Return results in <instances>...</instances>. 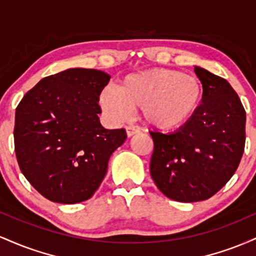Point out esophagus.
<instances>
[{"instance_id":"1","label":"esophagus","mask_w":256,"mask_h":256,"mask_svg":"<svg viewBox=\"0 0 256 256\" xmlns=\"http://www.w3.org/2000/svg\"><path fill=\"white\" fill-rule=\"evenodd\" d=\"M125 130H126V134H128V137H132L134 134H136L140 132V128H136V126H126Z\"/></svg>"}]
</instances>
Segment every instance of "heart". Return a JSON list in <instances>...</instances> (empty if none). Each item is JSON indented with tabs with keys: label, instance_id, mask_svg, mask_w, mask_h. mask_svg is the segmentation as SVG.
<instances>
[{
	"label": "heart",
	"instance_id": "heart-1",
	"mask_svg": "<svg viewBox=\"0 0 256 256\" xmlns=\"http://www.w3.org/2000/svg\"><path fill=\"white\" fill-rule=\"evenodd\" d=\"M204 86L195 76L177 70L150 68L131 73L116 89L106 88L98 104L112 120L122 122L131 110H142L146 124L160 130H177L196 116Z\"/></svg>",
	"mask_w": 256,
	"mask_h": 256
}]
</instances>
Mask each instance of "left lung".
<instances>
[{
    "instance_id": "left-lung-1",
    "label": "left lung",
    "mask_w": 256,
    "mask_h": 256,
    "mask_svg": "<svg viewBox=\"0 0 256 256\" xmlns=\"http://www.w3.org/2000/svg\"><path fill=\"white\" fill-rule=\"evenodd\" d=\"M204 98L196 116L170 134L150 132V174L178 202L212 198L236 172L246 143V110L226 79L195 66Z\"/></svg>"
}]
</instances>
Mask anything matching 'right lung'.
<instances>
[{"label":"right lung","instance_id":"add662e5","mask_svg":"<svg viewBox=\"0 0 256 256\" xmlns=\"http://www.w3.org/2000/svg\"><path fill=\"white\" fill-rule=\"evenodd\" d=\"M110 76L68 68L43 78L16 112L14 146L25 178L58 204L89 200L107 173L110 155L126 140L124 128L100 122L98 98Z\"/></svg>","mask_w":256,"mask_h":256}]
</instances>
